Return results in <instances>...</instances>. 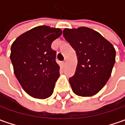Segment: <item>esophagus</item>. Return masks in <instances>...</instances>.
<instances>
[{
    "label": "esophagus",
    "mask_w": 125,
    "mask_h": 125,
    "mask_svg": "<svg viewBox=\"0 0 125 125\" xmlns=\"http://www.w3.org/2000/svg\"><path fill=\"white\" fill-rule=\"evenodd\" d=\"M62 65H65V63H66V60H64V61H62Z\"/></svg>",
    "instance_id": "obj_1"
}]
</instances>
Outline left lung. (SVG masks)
<instances>
[{
	"label": "left lung",
	"instance_id": "1",
	"mask_svg": "<svg viewBox=\"0 0 125 125\" xmlns=\"http://www.w3.org/2000/svg\"><path fill=\"white\" fill-rule=\"evenodd\" d=\"M63 35L77 57L75 73L69 79L73 91L81 97L96 94L111 75L116 55L114 46L98 32L87 27L65 28Z\"/></svg>",
	"mask_w": 125,
	"mask_h": 125
}]
</instances>
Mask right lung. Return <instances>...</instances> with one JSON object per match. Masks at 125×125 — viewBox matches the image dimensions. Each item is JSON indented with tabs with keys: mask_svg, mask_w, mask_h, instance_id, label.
Returning <instances> with one entry per match:
<instances>
[{
	"mask_svg": "<svg viewBox=\"0 0 125 125\" xmlns=\"http://www.w3.org/2000/svg\"><path fill=\"white\" fill-rule=\"evenodd\" d=\"M62 32L60 28L40 25L21 35L11 45L15 75L25 93L34 98L46 99L53 93L60 66L51 44Z\"/></svg>",
	"mask_w": 125,
	"mask_h": 125,
	"instance_id": "obj_1",
	"label": "right lung"
}]
</instances>
